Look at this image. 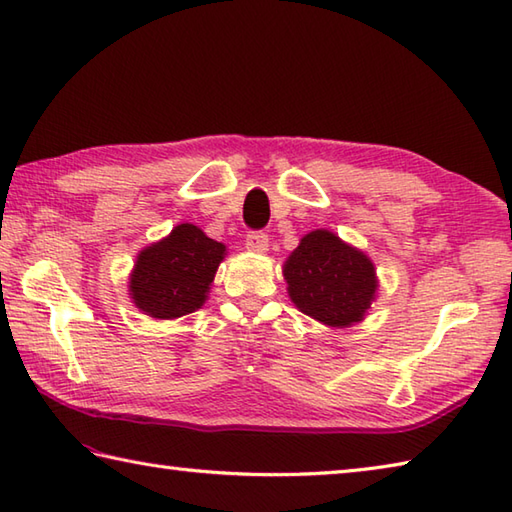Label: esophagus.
Wrapping results in <instances>:
<instances>
[{
	"label": "esophagus",
	"instance_id": "1",
	"mask_svg": "<svg viewBox=\"0 0 512 512\" xmlns=\"http://www.w3.org/2000/svg\"><path fill=\"white\" fill-rule=\"evenodd\" d=\"M246 248L250 250V253H266L268 250V235L266 233H259V231H255V233H248L246 235Z\"/></svg>",
	"mask_w": 512,
	"mask_h": 512
}]
</instances>
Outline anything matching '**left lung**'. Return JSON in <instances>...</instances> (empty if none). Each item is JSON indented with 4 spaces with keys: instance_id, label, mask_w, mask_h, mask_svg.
Masks as SVG:
<instances>
[{
    "instance_id": "left-lung-1",
    "label": "left lung",
    "mask_w": 512,
    "mask_h": 512,
    "mask_svg": "<svg viewBox=\"0 0 512 512\" xmlns=\"http://www.w3.org/2000/svg\"><path fill=\"white\" fill-rule=\"evenodd\" d=\"M284 279L290 301L328 328L361 323L378 292L372 259L328 228L299 239L284 262Z\"/></svg>"
}]
</instances>
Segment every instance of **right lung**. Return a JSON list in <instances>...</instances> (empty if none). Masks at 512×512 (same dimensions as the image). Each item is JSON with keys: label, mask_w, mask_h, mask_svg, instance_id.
<instances>
[{"label": "right lung", "mask_w": 512, "mask_h": 512, "mask_svg": "<svg viewBox=\"0 0 512 512\" xmlns=\"http://www.w3.org/2000/svg\"><path fill=\"white\" fill-rule=\"evenodd\" d=\"M226 246L195 224H178L138 250L129 273V299L151 319H178L204 306Z\"/></svg>", "instance_id": "right-lung-1"}]
</instances>
